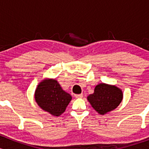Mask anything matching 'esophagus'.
<instances>
[{
    "mask_svg": "<svg viewBox=\"0 0 149 149\" xmlns=\"http://www.w3.org/2000/svg\"><path fill=\"white\" fill-rule=\"evenodd\" d=\"M75 97H76V98H83V94H80V95H75Z\"/></svg>",
    "mask_w": 149,
    "mask_h": 149,
    "instance_id": "esophagus-1",
    "label": "esophagus"
}]
</instances>
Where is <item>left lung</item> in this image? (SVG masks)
Masks as SVG:
<instances>
[{"instance_id":"left-lung-1","label":"left lung","mask_w":149,"mask_h":149,"mask_svg":"<svg viewBox=\"0 0 149 149\" xmlns=\"http://www.w3.org/2000/svg\"><path fill=\"white\" fill-rule=\"evenodd\" d=\"M123 98V93L120 88L104 83L96 85L94 93L87 97L92 108L101 115L116 109L121 103Z\"/></svg>"}]
</instances>
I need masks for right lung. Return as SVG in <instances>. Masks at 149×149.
<instances>
[{"label":"right lung","mask_w":149,"mask_h":149,"mask_svg":"<svg viewBox=\"0 0 149 149\" xmlns=\"http://www.w3.org/2000/svg\"><path fill=\"white\" fill-rule=\"evenodd\" d=\"M34 97L39 107L53 116L61 115L72 100L71 95L54 78L41 80L36 89Z\"/></svg>","instance_id":"1"}]
</instances>
